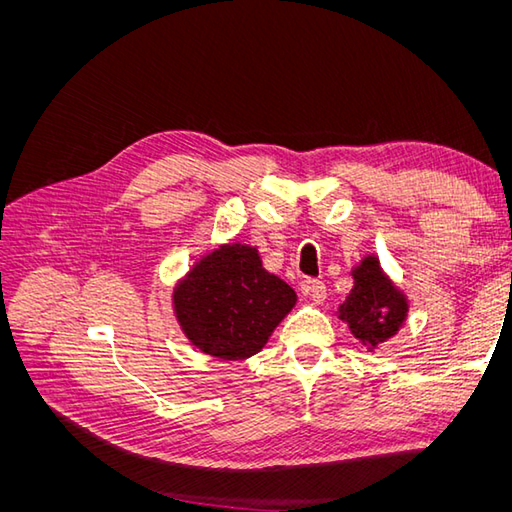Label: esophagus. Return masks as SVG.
I'll use <instances>...</instances> for the list:
<instances>
[{
    "label": "esophagus",
    "mask_w": 512,
    "mask_h": 512,
    "mask_svg": "<svg viewBox=\"0 0 512 512\" xmlns=\"http://www.w3.org/2000/svg\"><path fill=\"white\" fill-rule=\"evenodd\" d=\"M301 290L303 294H309L316 303H322L324 299H327V286H324L322 280H305L301 284Z\"/></svg>",
    "instance_id": "34e87169"
}]
</instances>
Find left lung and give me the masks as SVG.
Instances as JSON below:
<instances>
[{
    "label": "left lung",
    "mask_w": 512,
    "mask_h": 512,
    "mask_svg": "<svg viewBox=\"0 0 512 512\" xmlns=\"http://www.w3.org/2000/svg\"><path fill=\"white\" fill-rule=\"evenodd\" d=\"M354 288L344 305H339V318L348 322L354 337L367 348H376L399 331L408 316L406 294L384 275L376 256H367L352 271Z\"/></svg>",
    "instance_id": "1"
}]
</instances>
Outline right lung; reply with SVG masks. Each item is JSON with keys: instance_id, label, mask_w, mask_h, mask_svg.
<instances>
[{"instance_id": "right-lung-1", "label": "right lung", "mask_w": 512, "mask_h": 512, "mask_svg": "<svg viewBox=\"0 0 512 512\" xmlns=\"http://www.w3.org/2000/svg\"><path fill=\"white\" fill-rule=\"evenodd\" d=\"M173 303L196 348L224 361H243L265 348L297 294L262 269L256 247L226 243L196 262L175 288Z\"/></svg>"}]
</instances>
